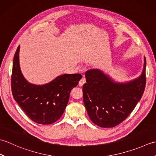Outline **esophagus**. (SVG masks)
Returning <instances> with one entry per match:
<instances>
[{
	"instance_id": "esophagus-1",
	"label": "esophagus",
	"mask_w": 156,
	"mask_h": 156,
	"mask_svg": "<svg viewBox=\"0 0 156 156\" xmlns=\"http://www.w3.org/2000/svg\"><path fill=\"white\" fill-rule=\"evenodd\" d=\"M85 82H86V78L84 77L80 79V82H79V86H80V87H82V86H83V84L85 83Z\"/></svg>"
}]
</instances>
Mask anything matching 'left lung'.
Masks as SVG:
<instances>
[{"label":"left lung","mask_w":156,"mask_h":156,"mask_svg":"<svg viewBox=\"0 0 156 156\" xmlns=\"http://www.w3.org/2000/svg\"><path fill=\"white\" fill-rule=\"evenodd\" d=\"M146 59L141 75L127 83H117L98 69L85 73L83 101L90 120L101 127L110 128L125 120L140 101L146 84Z\"/></svg>","instance_id":"obj_1"}]
</instances>
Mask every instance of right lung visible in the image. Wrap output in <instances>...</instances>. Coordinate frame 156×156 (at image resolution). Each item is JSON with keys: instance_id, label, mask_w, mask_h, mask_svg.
Listing matches in <instances>:
<instances>
[{"instance_id": "obj_1", "label": "right lung", "mask_w": 156, "mask_h": 156, "mask_svg": "<svg viewBox=\"0 0 156 156\" xmlns=\"http://www.w3.org/2000/svg\"><path fill=\"white\" fill-rule=\"evenodd\" d=\"M20 45L13 59L11 90L13 98L27 117L37 123H54L62 117L69 101V93L82 76L64 74L44 85L29 83L20 69Z\"/></svg>"}]
</instances>
